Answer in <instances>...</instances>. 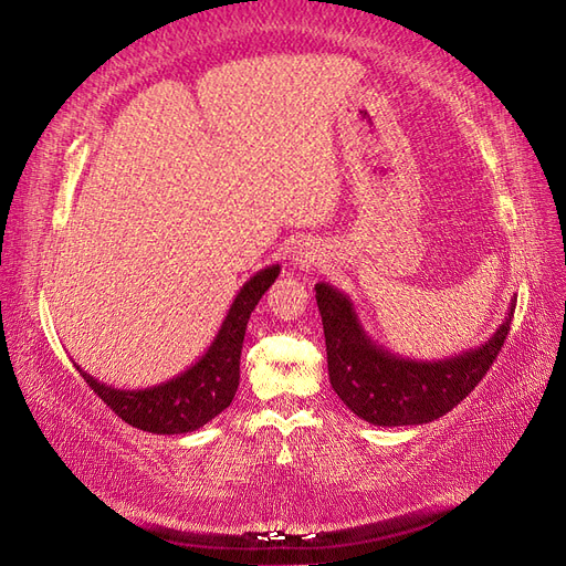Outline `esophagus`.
<instances>
[{
  "mask_svg": "<svg viewBox=\"0 0 566 566\" xmlns=\"http://www.w3.org/2000/svg\"><path fill=\"white\" fill-rule=\"evenodd\" d=\"M293 260H295V264H300L302 269H312L314 264H318V260H321V254H318V250L314 248V245H300L297 250H295V254H293Z\"/></svg>",
  "mask_w": 566,
  "mask_h": 566,
  "instance_id": "34e87169",
  "label": "esophagus"
}]
</instances>
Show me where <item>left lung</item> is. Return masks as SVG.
I'll return each instance as SVG.
<instances>
[{
    "instance_id": "obj_1",
    "label": "left lung",
    "mask_w": 566,
    "mask_h": 566,
    "mask_svg": "<svg viewBox=\"0 0 566 566\" xmlns=\"http://www.w3.org/2000/svg\"><path fill=\"white\" fill-rule=\"evenodd\" d=\"M328 375L349 410L380 427L422 424L447 416L484 378L510 333L517 297L484 345L441 361H416L375 345L352 300L328 283H316Z\"/></svg>"
}]
</instances>
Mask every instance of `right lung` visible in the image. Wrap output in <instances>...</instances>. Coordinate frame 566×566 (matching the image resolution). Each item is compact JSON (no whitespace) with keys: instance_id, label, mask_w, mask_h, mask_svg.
Listing matches in <instances>:
<instances>
[{"instance_id":"obj_1","label":"right lung","mask_w":566,"mask_h":566,"mask_svg":"<svg viewBox=\"0 0 566 566\" xmlns=\"http://www.w3.org/2000/svg\"><path fill=\"white\" fill-rule=\"evenodd\" d=\"M279 273V264L254 273L235 295L210 349L172 380L146 389H115L94 380L77 364L75 368L101 401L136 430L153 434L193 432L231 406L241 380V349L250 314Z\"/></svg>"}]
</instances>
